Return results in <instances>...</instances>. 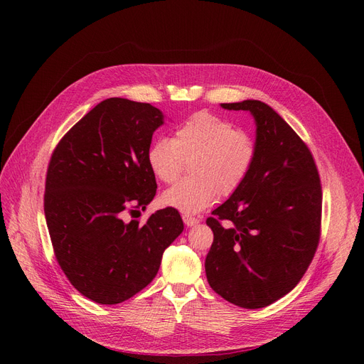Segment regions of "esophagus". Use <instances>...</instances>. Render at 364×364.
<instances>
[{
  "mask_svg": "<svg viewBox=\"0 0 364 364\" xmlns=\"http://www.w3.org/2000/svg\"><path fill=\"white\" fill-rule=\"evenodd\" d=\"M183 221H184V224H186L187 227H193V225H196V224L200 223L199 218H195V217H192V215H183Z\"/></svg>",
  "mask_w": 364,
  "mask_h": 364,
  "instance_id": "esophagus-1",
  "label": "esophagus"
}]
</instances>
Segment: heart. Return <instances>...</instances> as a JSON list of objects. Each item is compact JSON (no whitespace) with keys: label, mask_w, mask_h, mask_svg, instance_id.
<instances>
[{"label":"heart","mask_w":364,"mask_h":364,"mask_svg":"<svg viewBox=\"0 0 364 364\" xmlns=\"http://www.w3.org/2000/svg\"><path fill=\"white\" fill-rule=\"evenodd\" d=\"M257 144L250 132L217 114L199 112L180 124L172 139H156L147 149V164L161 181H176L190 162L193 178L165 190L164 205L183 214H198L233 195L254 165Z\"/></svg>","instance_id":"obj_1"}]
</instances>
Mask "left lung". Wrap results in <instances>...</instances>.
<instances>
[{
	"label": "left lung",
	"instance_id": "1",
	"mask_svg": "<svg viewBox=\"0 0 364 364\" xmlns=\"http://www.w3.org/2000/svg\"><path fill=\"white\" fill-rule=\"evenodd\" d=\"M221 107L252 114L257 155L243 184L206 220L214 242L205 272L225 301L255 310L289 294L309 269L320 237V178L309 147L269 105Z\"/></svg>",
	"mask_w": 364,
	"mask_h": 364
}]
</instances>
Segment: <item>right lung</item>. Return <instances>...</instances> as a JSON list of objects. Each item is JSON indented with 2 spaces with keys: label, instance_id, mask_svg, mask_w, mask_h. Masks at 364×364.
<instances>
[{
  "label": "right lung",
  "instance_id": "obj_1",
  "mask_svg": "<svg viewBox=\"0 0 364 364\" xmlns=\"http://www.w3.org/2000/svg\"><path fill=\"white\" fill-rule=\"evenodd\" d=\"M164 113L149 103L112 97L76 122L50 159L44 213L57 262L88 299L112 305L144 289L162 254L184 230L174 208L144 224L124 211L156 195L149 164L151 136Z\"/></svg>",
  "mask_w": 364,
  "mask_h": 364
}]
</instances>
